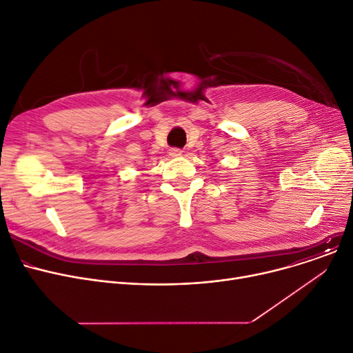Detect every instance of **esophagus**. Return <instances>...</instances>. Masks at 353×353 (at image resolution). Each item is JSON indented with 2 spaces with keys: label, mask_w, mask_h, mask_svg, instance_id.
Returning a JSON list of instances; mask_svg holds the SVG:
<instances>
[{
  "label": "esophagus",
  "mask_w": 353,
  "mask_h": 353,
  "mask_svg": "<svg viewBox=\"0 0 353 353\" xmlns=\"http://www.w3.org/2000/svg\"><path fill=\"white\" fill-rule=\"evenodd\" d=\"M170 155H171V157H175V158H176V157H181V155H182V151H181L179 148H172V150L170 151Z\"/></svg>",
  "instance_id": "obj_1"
}]
</instances>
